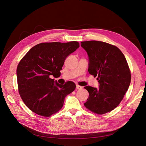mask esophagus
I'll use <instances>...</instances> for the list:
<instances>
[{"instance_id": "34e87169", "label": "esophagus", "mask_w": 146, "mask_h": 146, "mask_svg": "<svg viewBox=\"0 0 146 146\" xmlns=\"http://www.w3.org/2000/svg\"><path fill=\"white\" fill-rule=\"evenodd\" d=\"M82 88H83V87L81 86H79V85H76V88H77V90H81Z\"/></svg>"}]
</instances>
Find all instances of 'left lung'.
I'll use <instances>...</instances> for the list:
<instances>
[{
  "label": "left lung",
  "instance_id": "8db88e82",
  "mask_svg": "<svg viewBox=\"0 0 146 146\" xmlns=\"http://www.w3.org/2000/svg\"><path fill=\"white\" fill-rule=\"evenodd\" d=\"M89 60L88 72L99 83V88L86 86L89 98L84 104L95 113L112 111L122 101L131 82V74L125 57L119 48L99 41L81 42Z\"/></svg>",
  "mask_w": 146,
  "mask_h": 146
}]
</instances>
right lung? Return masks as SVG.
Here are the masks:
<instances>
[{
    "mask_svg": "<svg viewBox=\"0 0 146 146\" xmlns=\"http://www.w3.org/2000/svg\"><path fill=\"white\" fill-rule=\"evenodd\" d=\"M79 47L77 41L43 42L33 47L21 60L16 70L19 92L31 111L48 117L63 107L76 84L60 85L51 76H60L66 58Z\"/></svg>",
    "mask_w": 146,
    "mask_h": 146,
    "instance_id": "right-lung-1",
    "label": "right lung"
}]
</instances>
